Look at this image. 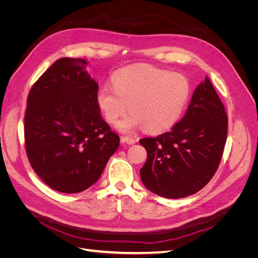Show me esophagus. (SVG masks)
Listing matches in <instances>:
<instances>
[{"label":"esophagus","instance_id":"obj_1","mask_svg":"<svg viewBox=\"0 0 258 258\" xmlns=\"http://www.w3.org/2000/svg\"><path fill=\"white\" fill-rule=\"evenodd\" d=\"M121 142L127 144H135L137 142V140L132 137H121Z\"/></svg>","mask_w":258,"mask_h":258}]
</instances>
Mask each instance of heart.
Here are the masks:
<instances>
[{"label": "heart", "mask_w": 258, "mask_h": 258, "mask_svg": "<svg viewBox=\"0 0 258 258\" xmlns=\"http://www.w3.org/2000/svg\"><path fill=\"white\" fill-rule=\"evenodd\" d=\"M190 83L179 73L151 66L128 67L115 72L112 86L104 84L97 92V103L107 122L123 132L143 127L146 132H161L179 120L190 98Z\"/></svg>", "instance_id": "b5f03b06"}]
</instances>
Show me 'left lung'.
Wrapping results in <instances>:
<instances>
[{"label":"left lung","instance_id":"left-lung-1","mask_svg":"<svg viewBox=\"0 0 258 258\" xmlns=\"http://www.w3.org/2000/svg\"><path fill=\"white\" fill-rule=\"evenodd\" d=\"M227 124L225 107L206 77L195 89L184 117L172 129L140 140L147 152L140 170L144 186L171 199L190 196L204 188L221 162Z\"/></svg>","mask_w":258,"mask_h":258}]
</instances>
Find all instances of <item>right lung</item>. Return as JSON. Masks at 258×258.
I'll return each mask as SVG.
<instances>
[{"label": "right lung", "mask_w": 258, "mask_h": 258, "mask_svg": "<svg viewBox=\"0 0 258 258\" xmlns=\"http://www.w3.org/2000/svg\"><path fill=\"white\" fill-rule=\"evenodd\" d=\"M85 59L61 58L31 88L25 116V145L35 173L52 189L81 192L95 184L119 137L103 120L99 86Z\"/></svg>", "instance_id": "obj_1"}]
</instances>
